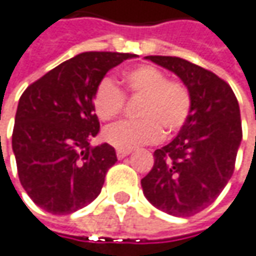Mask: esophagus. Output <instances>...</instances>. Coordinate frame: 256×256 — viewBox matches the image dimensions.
<instances>
[{
	"label": "esophagus",
	"instance_id": "34e87169",
	"mask_svg": "<svg viewBox=\"0 0 256 256\" xmlns=\"http://www.w3.org/2000/svg\"><path fill=\"white\" fill-rule=\"evenodd\" d=\"M130 154H132V150H130V149H117V150H116V155H117V158L118 159L126 158V156L130 155Z\"/></svg>",
	"mask_w": 256,
	"mask_h": 256
}]
</instances>
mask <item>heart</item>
Segmentation results:
<instances>
[{
  "instance_id": "heart-1",
  "label": "heart",
  "mask_w": 256,
  "mask_h": 256,
  "mask_svg": "<svg viewBox=\"0 0 256 256\" xmlns=\"http://www.w3.org/2000/svg\"><path fill=\"white\" fill-rule=\"evenodd\" d=\"M123 81L128 94L142 97L139 120L120 122L104 130V140L118 149H133L140 144L156 143L166 133L184 126L191 112V96L184 84L170 81L166 74L152 65H140L128 70ZM94 110L104 120H113L123 112L124 94L117 85L104 78L92 98Z\"/></svg>"
}]
</instances>
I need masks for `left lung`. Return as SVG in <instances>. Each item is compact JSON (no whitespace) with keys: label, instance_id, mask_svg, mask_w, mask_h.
<instances>
[{"label":"left lung","instance_id":"8db88e82","mask_svg":"<svg viewBox=\"0 0 256 256\" xmlns=\"http://www.w3.org/2000/svg\"><path fill=\"white\" fill-rule=\"evenodd\" d=\"M174 72L191 96V112L172 142L154 152L155 164L142 181L156 208L176 218L200 213L218 197L234 170L242 142L238 100L213 72L174 56H146Z\"/></svg>","mask_w":256,"mask_h":256}]
</instances>
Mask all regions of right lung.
Masks as SVG:
<instances>
[{
    "label": "right lung",
    "instance_id": "right-lung-1",
    "mask_svg": "<svg viewBox=\"0 0 256 256\" xmlns=\"http://www.w3.org/2000/svg\"><path fill=\"white\" fill-rule=\"evenodd\" d=\"M133 53L84 52L49 70L23 92L12 152L28 197L52 214H70L94 202L117 160L100 132L92 98L106 74Z\"/></svg>",
    "mask_w": 256,
    "mask_h": 256
}]
</instances>
